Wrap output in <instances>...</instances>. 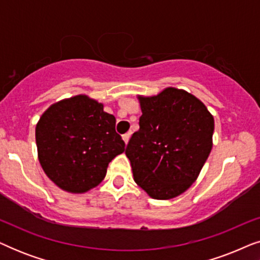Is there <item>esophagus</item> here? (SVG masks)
Instances as JSON below:
<instances>
[{"mask_svg":"<svg viewBox=\"0 0 260 260\" xmlns=\"http://www.w3.org/2000/svg\"><path fill=\"white\" fill-rule=\"evenodd\" d=\"M122 138H123L124 143L127 144V142H129V140H130V134H125V135H123Z\"/></svg>","mask_w":260,"mask_h":260,"instance_id":"34e87169","label":"esophagus"}]
</instances>
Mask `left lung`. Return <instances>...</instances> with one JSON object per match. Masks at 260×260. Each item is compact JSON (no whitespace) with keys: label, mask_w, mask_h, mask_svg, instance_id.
<instances>
[{"label":"left lung","mask_w":260,"mask_h":260,"mask_svg":"<svg viewBox=\"0 0 260 260\" xmlns=\"http://www.w3.org/2000/svg\"><path fill=\"white\" fill-rule=\"evenodd\" d=\"M137 98L140 130L125 155L135 182L150 198L169 200L197 181L213 147L214 118L200 99L176 87Z\"/></svg>","instance_id":"obj_1"}]
</instances>
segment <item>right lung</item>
Instances as JSON below:
<instances>
[{"label":"right lung","instance_id":"obj_1","mask_svg":"<svg viewBox=\"0 0 260 260\" xmlns=\"http://www.w3.org/2000/svg\"><path fill=\"white\" fill-rule=\"evenodd\" d=\"M116 118L86 94L52 104L35 127L38 158L60 189L83 194L104 180L109 163L125 150Z\"/></svg>","mask_w":260,"mask_h":260}]
</instances>
